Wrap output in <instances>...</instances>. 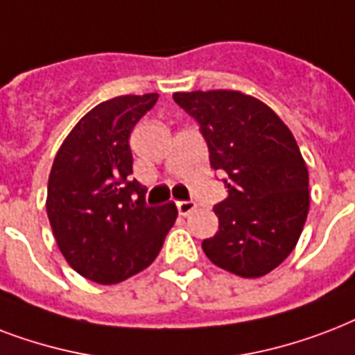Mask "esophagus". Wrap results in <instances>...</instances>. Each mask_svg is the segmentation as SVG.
I'll return each mask as SVG.
<instances>
[{"instance_id":"esophagus-1","label":"esophagus","mask_w":355,"mask_h":355,"mask_svg":"<svg viewBox=\"0 0 355 355\" xmlns=\"http://www.w3.org/2000/svg\"><path fill=\"white\" fill-rule=\"evenodd\" d=\"M194 209H196V203L194 202H178V211H180L181 216L191 215Z\"/></svg>"}]
</instances>
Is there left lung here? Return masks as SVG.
<instances>
[{
	"label": "left lung",
	"instance_id": "1",
	"mask_svg": "<svg viewBox=\"0 0 355 355\" xmlns=\"http://www.w3.org/2000/svg\"><path fill=\"white\" fill-rule=\"evenodd\" d=\"M196 118L211 168L226 172L227 196L215 205L218 232L202 248L211 263L241 277H261L295 250L309 211V174L283 120L241 90L175 92Z\"/></svg>",
	"mask_w": 355,
	"mask_h": 355
}]
</instances>
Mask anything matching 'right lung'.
I'll list each match as a JSON object with an SVG mask.
<instances>
[{
    "mask_svg": "<svg viewBox=\"0 0 355 355\" xmlns=\"http://www.w3.org/2000/svg\"><path fill=\"white\" fill-rule=\"evenodd\" d=\"M159 94L101 101L68 133L48 180L49 224L68 265L90 282L120 283L150 266L178 218L175 203L148 207L133 180L129 135Z\"/></svg>",
    "mask_w": 355,
    "mask_h": 355,
    "instance_id": "1",
    "label": "right lung"
}]
</instances>
